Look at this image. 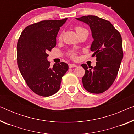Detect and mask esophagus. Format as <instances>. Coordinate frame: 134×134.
Returning <instances> with one entry per match:
<instances>
[{
  "label": "esophagus",
  "instance_id": "34e87169",
  "mask_svg": "<svg viewBox=\"0 0 134 134\" xmlns=\"http://www.w3.org/2000/svg\"><path fill=\"white\" fill-rule=\"evenodd\" d=\"M68 66H69V68H74V67L77 66V65H75V64H69Z\"/></svg>",
  "mask_w": 134,
  "mask_h": 134
}]
</instances>
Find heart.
I'll return each mask as SVG.
<instances>
[{
    "label": "heart",
    "instance_id": "obj_1",
    "mask_svg": "<svg viewBox=\"0 0 134 134\" xmlns=\"http://www.w3.org/2000/svg\"><path fill=\"white\" fill-rule=\"evenodd\" d=\"M75 29H76V32L77 33L78 35L80 34V33L84 32V31L87 30L83 28V27H79V26H77V27H76V28H75ZM62 36V35H60V36H59V39H61ZM68 55H69V57H70L71 58H74H74H76V52H75L74 51H70V52H69L68 53Z\"/></svg>",
    "mask_w": 134,
    "mask_h": 134
}]
</instances>
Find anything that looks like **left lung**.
<instances>
[{
	"instance_id": "8db88e82",
	"label": "left lung",
	"mask_w": 134,
	"mask_h": 134,
	"mask_svg": "<svg viewBox=\"0 0 134 134\" xmlns=\"http://www.w3.org/2000/svg\"><path fill=\"white\" fill-rule=\"evenodd\" d=\"M90 27L94 39L91 46L93 55L96 57V65L88 67L81 65L85 72L82 77L84 88L91 93L99 94L112 85L123 57L122 38L120 32L110 22L96 16L76 18Z\"/></svg>"
}]
</instances>
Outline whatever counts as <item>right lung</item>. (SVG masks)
Masks as SVG:
<instances>
[{"mask_svg": "<svg viewBox=\"0 0 134 134\" xmlns=\"http://www.w3.org/2000/svg\"><path fill=\"white\" fill-rule=\"evenodd\" d=\"M44 20L29 25L22 32L17 44V63L20 72L31 90L50 96L59 90L62 78L68 69L65 62L50 66L47 52L55 47L60 27L66 21Z\"/></svg>", "mask_w": 134, "mask_h": 134, "instance_id": "right-lung-1", "label": "right lung"}]
</instances>
